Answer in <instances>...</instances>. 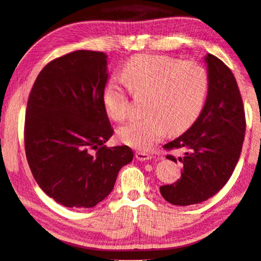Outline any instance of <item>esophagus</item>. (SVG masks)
I'll return each mask as SVG.
<instances>
[{
    "mask_svg": "<svg viewBox=\"0 0 261 261\" xmlns=\"http://www.w3.org/2000/svg\"><path fill=\"white\" fill-rule=\"evenodd\" d=\"M136 158L139 161H146V160H150L152 159L153 156L151 154H148L146 152H143V151H138L136 152Z\"/></svg>",
    "mask_w": 261,
    "mask_h": 261,
    "instance_id": "1",
    "label": "esophagus"
}]
</instances>
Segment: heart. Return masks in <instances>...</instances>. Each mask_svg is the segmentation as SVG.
Here are the masks:
<instances>
[{"mask_svg":"<svg viewBox=\"0 0 261 261\" xmlns=\"http://www.w3.org/2000/svg\"><path fill=\"white\" fill-rule=\"evenodd\" d=\"M123 76L132 93L148 96L146 115L132 119L117 131L124 144L137 150H151L167 130L171 134L187 130L202 113L208 96V73L195 61L139 55L124 65ZM103 105L115 121L129 116L127 89L118 79L111 77L106 84Z\"/></svg>","mask_w":261,"mask_h":261,"instance_id":"1","label":"heart"}]
</instances>
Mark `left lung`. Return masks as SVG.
I'll use <instances>...</instances> for the list:
<instances>
[{
	"label": "left lung",
	"mask_w": 261,
	"mask_h": 261,
	"mask_svg": "<svg viewBox=\"0 0 261 261\" xmlns=\"http://www.w3.org/2000/svg\"><path fill=\"white\" fill-rule=\"evenodd\" d=\"M209 90L203 110L189 129L167 143V150L181 148V177L160 187L165 200L174 205L201 203L220 192L232 175L245 137V113L237 81L230 68L206 55ZM168 159L175 163L173 155Z\"/></svg>",
	"instance_id": "1"
}]
</instances>
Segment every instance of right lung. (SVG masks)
Segmentation results:
<instances>
[{
    "label": "right lung",
    "mask_w": 261,
    "mask_h": 261,
    "mask_svg": "<svg viewBox=\"0 0 261 261\" xmlns=\"http://www.w3.org/2000/svg\"><path fill=\"white\" fill-rule=\"evenodd\" d=\"M108 56L80 49L41 69L28 100L25 154L45 194L68 208H92L109 195L126 145L106 147L114 130L103 105Z\"/></svg>",
    "instance_id": "obj_1"
}]
</instances>
